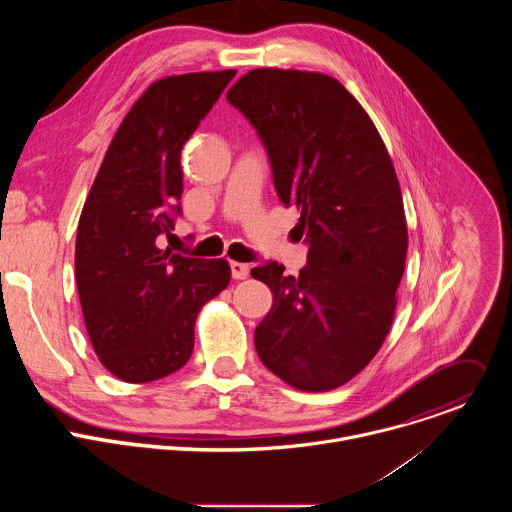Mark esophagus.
I'll use <instances>...</instances> for the list:
<instances>
[{
  "label": "esophagus",
  "instance_id": "1",
  "mask_svg": "<svg viewBox=\"0 0 512 512\" xmlns=\"http://www.w3.org/2000/svg\"><path fill=\"white\" fill-rule=\"evenodd\" d=\"M249 265L247 263H239V261H231V275L235 279H245L249 275Z\"/></svg>",
  "mask_w": 512,
  "mask_h": 512
}]
</instances>
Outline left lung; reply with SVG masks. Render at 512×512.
Masks as SVG:
<instances>
[{
    "label": "left lung",
    "mask_w": 512,
    "mask_h": 512,
    "mask_svg": "<svg viewBox=\"0 0 512 512\" xmlns=\"http://www.w3.org/2000/svg\"><path fill=\"white\" fill-rule=\"evenodd\" d=\"M227 99L259 131L310 245L298 277L275 261L251 269L273 294L257 354L294 389L332 391L375 358L395 318L407 221L391 156L369 113L322 72L255 68Z\"/></svg>",
    "instance_id": "left-lung-1"
}]
</instances>
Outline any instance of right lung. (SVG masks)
Returning <instances> with one entry per match:
<instances>
[{"label": "right lung", "instance_id": "obj_1", "mask_svg": "<svg viewBox=\"0 0 512 512\" xmlns=\"http://www.w3.org/2000/svg\"><path fill=\"white\" fill-rule=\"evenodd\" d=\"M237 70L152 83L117 127L85 200L75 277L87 334L103 367L125 383L180 371L196 316L231 281L225 259L158 247L180 214V152Z\"/></svg>", "mask_w": 512, "mask_h": 512}]
</instances>
